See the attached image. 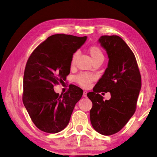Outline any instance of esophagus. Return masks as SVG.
<instances>
[{
    "mask_svg": "<svg viewBox=\"0 0 157 157\" xmlns=\"http://www.w3.org/2000/svg\"><path fill=\"white\" fill-rule=\"evenodd\" d=\"M82 96H83L84 98H86V97L87 96V92H86V91H84Z\"/></svg>",
    "mask_w": 157,
    "mask_h": 157,
    "instance_id": "esophagus-1",
    "label": "esophagus"
}]
</instances>
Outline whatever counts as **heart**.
Listing matches in <instances>:
<instances>
[{"label":"heart","instance_id":"obj_1","mask_svg":"<svg viewBox=\"0 0 157 157\" xmlns=\"http://www.w3.org/2000/svg\"><path fill=\"white\" fill-rule=\"evenodd\" d=\"M88 52L90 56H91L93 61H97L99 59L103 60L104 59V56L101 50L97 46H92L91 47H90L88 49ZM77 56L78 52H76V53H75L73 56L72 60H71V65H75V61L77 59ZM75 80L80 86L86 88L94 80V77L93 75H89L87 73H81L76 77Z\"/></svg>","mask_w":157,"mask_h":157}]
</instances>
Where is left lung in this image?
I'll use <instances>...</instances> for the list:
<instances>
[{"instance_id": "left-lung-1", "label": "left lung", "mask_w": 157, "mask_h": 157, "mask_svg": "<svg viewBox=\"0 0 157 157\" xmlns=\"http://www.w3.org/2000/svg\"><path fill=\"white\" fill-rule=\"evenodd\" d=\"M98 42L108 56L107 67L87 94L92 102L91 124L99 134L110 136L120 131L134 115L141 87V79L135 56L122 38L104 35ZM110 92L111 98L103 101L98 93Z\"/></svg>"}]
</instances>
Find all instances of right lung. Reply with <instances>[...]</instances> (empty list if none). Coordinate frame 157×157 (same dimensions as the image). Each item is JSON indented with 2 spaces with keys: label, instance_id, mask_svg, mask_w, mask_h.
Wrapping results in <instances>:
<instances>
[{
  "label": "right lung",
  "instance_id": "obj_1",
  "mask_svg": "<svg viewBox=\"0 0 157 157\" xmlns=\"http://www.w3.org/2000/svg\"><path fill=\"white\" fill-rule=\"evenodd\" d=\"M86 39V36L52 35L33 52L27 60L23 102L32 121L42 131L55 134L63 130L82 96V90L75 85L61 95L55 92L54 87L66 80L73 54Z\"/></svg>",
  "mask_w": 157,
  "mask_h": 157
}]
</instances>
